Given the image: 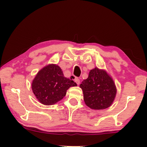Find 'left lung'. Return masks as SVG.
Here are the masks:
<instances>
[{"label":"left lung","instance_id":"left-lung-1","mask_svg":"<svg viewBox=\"0 0 147 147\" xmlns=\"http://www.w3.org/2000/svg\"><path fill=\"white\" fill-rule=\"evenodd\" d=\"M77 86L73 80L65 78L57 64H49L40 69L31 84L32 91L40 103L53 105L63 99L70 87Z\"/></svg>","mask_w":147,"mask_h":147}]
</instances>
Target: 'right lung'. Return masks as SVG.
I'll return each instance as SVG.
<instances>
[{"mask_svg": "<svg viewBox=\"0 0 147 147\" xmlns=\"http://www.w3.org/2000/svg\"><path fill=\"white\" fill-rule=\"evenodd\" d=\"M80 87L83 91L85 104L94 110L105 109L111 106L117 92L110 76L104 69L98 67L90 70L88 78Z\"/></svg>", "mask_w": 147, "mask_h": 147, "instance_id": "obj_1", "label": "right lung"}]
</instances>
